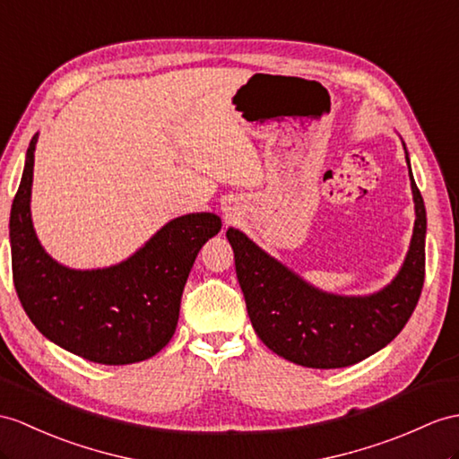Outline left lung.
<instances>
[{
    "label": "left lung",
    "mask_w": 459,
    "mask_h": 459,
    "mask_svg": "<svg viewBox=\"0 0 459 459\" xmlns=\"http://www.w3.org/2000/svg\"><path fill=\"white\" fill-rule=\"evenodd\" d=\"M405 160L415 203V228L399 273L377 292L342 296L319 290L243 231L228 228L226 238L236 256L251 325L273 352L299 366L331 370L382 351L405 327L424 282L427 239V210L411 173L407 148Z\"/></svg>",
    "instance_id": "8db88e82"
}]
</instances>
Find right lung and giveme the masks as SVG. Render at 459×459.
Here are the masks:
<instances>
[{
	"instance_id": "right-lung-1",
	"label": "right lung",
	"mask_w": 459,
	"mask_h": 459,
	"mask_svg": "<svg viewBox=\"0 0 459 459\" xmlns=\"http://www.w3.org/2000/svg\"><path fill=\"white\" fill-rule=\"evenodd\" d=\"M32 136L9 218L13 282L35 327L64 351L107 366L158 354L177 329L188 273L203 245L221 230L212 212L167 221L128 259L103 268H70L44 251L30 218Z\"/></svg>"
}]
</instances>
